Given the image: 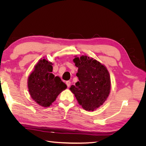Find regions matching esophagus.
I'll return each instance as SVG.
<instances>
[{
    "instance_id": "esophagus-1",
    "label": "esophagus",
    "mask_w": 146,
    "mask_h": 146,
    "mask_svg": "<svg viewBox=\"0 0 146 146\" xmlns=\"http://www.w3.org/2000/svg\"><path fill=\"white\" fill-rule=\"evenodd\" d=\"M66 85H67V86L69 87L70 86V84H71V82H70V81H66Z\"/></svg>"
}]
</instances>
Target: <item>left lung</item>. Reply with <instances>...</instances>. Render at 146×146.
<instances>
[{"label":"left lung","mask_w":146,"mask_h":146,"mask_svg":"<svg viewBox=\"0 0 146 146\" xmlns=\"http://www.w3.org/2000/svg\"><path fill=\"white\" fill-rule=\"evenodd\" d=\"M74 62L78 68V82L70 90L78 102L87 111H94L107 100L110 91V74L104 65L87 56L76 57Z\"/></svg>","instance_id":"left-lung-1"}]
</instances>
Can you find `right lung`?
Masks as SVG:
<instances>
[{
	"mask_svg": "<svg viewBox=\"0 0 146 146\" xmlns=\"http://www.w3.org/2000/svg\"><path fill=\"white\" fill-rule=\"evenodd\" d=\"M52 63L40 60L28 79V88L32 98L39 105L49 107L67 86L52 73Z\"/></svg>",
	"mask_w": 146,
	"mask_h": 146,
	"instance_id": "obj_1",
	"label": "right lung"
}]
</instances>
